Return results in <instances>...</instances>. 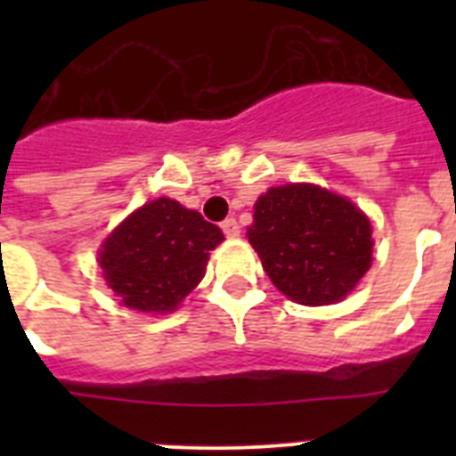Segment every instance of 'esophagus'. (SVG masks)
Returning <instances> with one entry per match:
<instances>
[{
  "mask_svg": "<svg viewBox=\"0 0 456 456\" xmlns=\"http://www.w3.org/2000/svg\"><path fill=\"white\" fill-rule=\"evenodd\" d=\"M221 231L225 237H240V224L235 219H225L221 221Z\"/></svg>",
  "mask_w": 456,
  "mask_h": 456,
  "instance_id": "obj_1",
  "label": "esophagus"
}]
</instances>
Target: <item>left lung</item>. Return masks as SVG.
Returning a JSON list of instances; mask_svg holds the SVG:
<instances>
[{"label": "left lung", "instance_id": "left-lung-1", "mask_svg": "<svg viewBox=\"0 0 456 456\" xmlns=\"http://www.w3.org/2000/svg\"><path fill=\"white\" fill-rule=\"evenodd\" d=\"M248 241L288 299H345L372 265V225L345 196L317 184L272 187L256 200Z\"/></svg>", "mask_w": 456, "mask_h": 456}]
</instances>
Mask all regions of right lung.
Listing matches in <instances>:
<instances>
[{
    "instance_id": "right-lung-1",
    "label": "right lung",
    "mask_w": 456,
    "mask_h": 456,
    "mask_svg": "<svg viewBox=\"0 0 456 456\" xmlns=\"http://www.w3.org/2000/svg\"><path fill=\"white\" fill-rule=\"evenodd\" d=\"M224 232L196 209L157 199L132 212L100 248L104 281L120 304L141 313H171L200 283L209 251Z\"/></svg>"
}]
</instances>
